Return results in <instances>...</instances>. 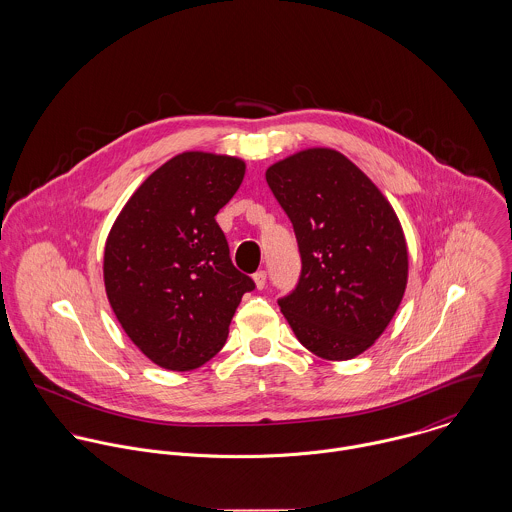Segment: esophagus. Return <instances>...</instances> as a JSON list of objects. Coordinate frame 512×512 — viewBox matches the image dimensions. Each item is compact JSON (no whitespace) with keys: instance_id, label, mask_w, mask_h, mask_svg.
Masks as SVG:
<instances>
[{"instance_id":"34e87169","label":"esophagus","mask_w":512,"mask_h":512,"mask_svg":"<svg viewBox=\"0 0 512 512\" xmlns=\"http://www.w3.org/2000/svg\"><path fill=\"white\" fill-rule=\"evenodd\" d=\"M266 278H268V274H266L264 270H258V272L254 274V284H256L258 290H264V288H266Z\"/></svg>"}]
</instances>
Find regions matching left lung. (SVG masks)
<instances>
[{
	"instance_id": "obj_1",
	"label": "left lung",
	"mask_w": 512,
	"mask_h": 512,
	"mask_svg": "<svg viewBox=\"0 0 512 512\" xmlns=\"http://www.w3.org/2000/svg\"><path fill=\"white\" fill-rule=\"evenodd\" d=\"M292 220L301 274L278 299L299 343L327 361L366 351L394 317L408 282V252L390 203L335 149L299 151L266 171Z\"/></svg>"
}]
</instances>
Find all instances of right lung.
I'll use <instances>...</instances> for the list:
<instances>
[{"label":"right lung","instance_id":"obj_1","mask_svg":"<svg viewBox=\"0 0 512 512\" xmlns=\"http://www.w3.org/2000/svg\"><path fill=\"white\" fill-rule=\"evenodd\" d=\"M244 169L228 155H175L140 185L108 234V301L155 365L191 370L211 361L242 295L256 288L234 268L215 220Z\"/></svg>","mask_w":512,"mask_h":512}]
</instances>
